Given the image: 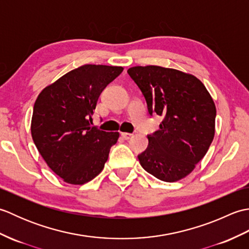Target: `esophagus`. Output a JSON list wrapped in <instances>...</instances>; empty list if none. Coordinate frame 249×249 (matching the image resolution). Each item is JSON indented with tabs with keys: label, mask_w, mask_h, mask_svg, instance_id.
Returning a JSON list of instances; mask_svg holds the SVG:
<instances>
[{
	"label": "esophagus",
	"mask_w": 249,
	"mask_h": 249,
	"mask_svg": "<svg viewBox=\"0 0 249 249\" xmlns=\"http://www.w3.org/2000/svg\"><path fill=\"white\" fill-rule=\"evenodd\" d=\"M121 136L123 137V138H124L125 140H128V139H130L131 137H133L134 135H133V134H129V133H122Z\"/></svg>",
	"instance_id": "obj_1"
}]
</instances>
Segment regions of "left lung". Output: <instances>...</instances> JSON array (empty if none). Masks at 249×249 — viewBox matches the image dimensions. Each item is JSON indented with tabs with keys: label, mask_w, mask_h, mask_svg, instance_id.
<instances>
[{
	"label": "left lung",
	"mask_w": 249,
	"mask_h": 249,
	"mask_svg": "<svg viewBox=\"0 0 249 249\" xmlns=\"http://www.w3.org/2000/svg\"><path fill=\"white\" fill-rule=\"evenodd\" d=\"M127 72L149 114L162 116L160 129L147 136L149 145L138 155L140 165L161 181H178L194 170L214 139L213 99L198 78L173 68L135 66Z\"/></svg>",
	"instance_id": "obj_1"
}]
</instances>
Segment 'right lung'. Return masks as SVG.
I'll return each mask as SVG.
<instances>
[{
    "label": "right lung",
    "mask_w": 249,
    "mask_h": 249,
    "mask_svg": "<svg viewBox=\"0 0 249 249\" xmlns=\"http://www.w3.org/2000/svg\"><path fill=\"white\" fill-rule=\"evenodd\" d=\"M121 66L87 64L45 88L34 104L31 133L47 165L64 182L82 185L102 172L119 133L91 126L104 89Z\"/></svg>",
    "instance_id": "1"
}]
</instances>
